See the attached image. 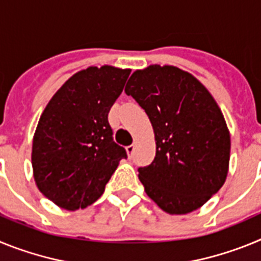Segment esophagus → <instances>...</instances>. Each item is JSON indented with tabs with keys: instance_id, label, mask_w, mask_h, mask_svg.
I'll return each instance as SVG.
<instances>
[{
	"instance_id": "esophagus-1",
	"label": "esophagus",
	"mask_w": 261,
	"mask_h": 261,
	"mask_svg": "<svg viewBox=\"0 0 261 261\" xmlns=\"http://www.w3.org/2000/svg\"><path fill=\"white\" fill-rule=\"evenodd\" d=\"M126 151H128V154H132L133 151H135V145H129V146H126Z\"/></svg>"
}]
</instances>
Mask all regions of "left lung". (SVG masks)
Instances as JSON below:
<instances>
[{"mask_svg":"<svg viewBox=\"0 0 261 261\" xmlns=\"http://www.w3.org/2000/svg\"><path fill=\"white\" fill-rule=\"evenodd\" d=\"M125 93L144 108L155 135L154 161L138 168L147 196L170 214L199 209L229 170L230 133L213 96L192 74L170 65L136 70Z\"/></svg>","mask_w":261,"mask_h":261,"instance_id":"left-lung-1","label":"left lung"}]
</instances>
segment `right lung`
I'll use <instances>...</instances> for the list:
<instances>
[{
  "label": "right lung",
  "mask_w": 261,
  "mask_h": 261,
  "mask_svg": "<svg viewBox=\"0 0 261 261\" xmlns=\"http://www.w3.org/2000/svg\"><path fill=\"white\" fill-rule=\"evenodd\" d=\"M129 74V69L90 66L69 78L43 111L32 141L34 179L61 208L95 202L126 158L112 138L108 112Z\"/></svg>",
  "instance_id": "1"
}]
</instances>
